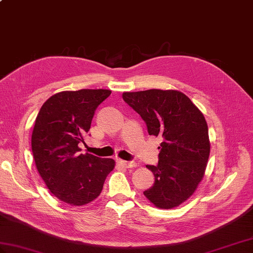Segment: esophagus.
<instances>
[{
	"instance_id": "obj_1",
	"label": "esophagus",
	"mask_w": 253,
	"mask_h": 253,
	"mask_svg": "<svg viewBox=\"0 0 253 253\" xmlns=\"http://www.w3.org/2000/svg\"><path fill=\"white\" fill-rule=\"evenodd\" d=\"M117 163L120 164L123 168L126 169H131V168H136L137 163L135 161H124V160H117Z\"/></svg>"
}]
</instances>
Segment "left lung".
<instances>
[{
    "instance_id": "left-lung-1",
    "label": "left lung",
    "mask_w": 253,
    "mask_h": 253,
    "mask_svg": "<svg viewBox=\"0 0 253 253\" xmlns=\"http://www.w3.org/2000/svg\"><path fill=\"white\" fill-rule=\"evenodd\" d=\"M123 100L141 116L149 135L163 139L159 164L147 165L154 184L143 195L161 209L179 206L195 192L207 168L206 118L186 94L176 90L124 92Z\"/></svg>"
}]
</instances>
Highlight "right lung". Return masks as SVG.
Here are the masks:
<instances>
[{
    "instance_id": "1",
    "label": "right lung",
    "mask_w": 253,
    "mask_h": 253,
    "mask_svg": "<svg viewBox=\"0 0 253 253\" xmlns=\"http://www.w3.org/2000/svg\"><path fill=\"white\" fill-rule=\"evenodd\" d=\"M111 90L82 89L52 95L41 106L31 136L37 169L50 191L71 206H84L98 197L115 166L82 151L96 107Z\"/></svg>"
}]
</instances>
